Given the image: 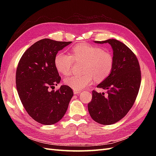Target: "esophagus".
Returning a JSON list of instances; mask_svg holds the SVG:
<instances>
[{
	"mask_svg": "<svg viewBox=\"0 0 156 156\" xmlns=\"http://www.w3.org/2000/svg\"><path fill=\"white\" fill-rule=\"evenodd\" d=\"M81 91L80 90H74V94H78L79 93H80Z\"/></svg>",
	"mask_w": 156,
	"mask_h": 156,
	"instance_id": "34e87169",
	"label": "esophagus"
}]
</instances>
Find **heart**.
Listing matches in <instances>:
<instances>
[{"instance_id": "1", "label": "heart", "mask_w": 156, "mask_h": 156, "mask_svg": "<svg viewBox=\"0 0 156 156\" xmlns=\"http://www.w3.org/2000/svg\"><path fill=\"white\" fill-rule=\"evenodd\" d=\"M74 61L85 62L82 76L72 75L66 78V85L80 90L92 84L94 78L97 82L105 80L113 68L114 59L110 52L101 48L87 44H81L73 48L69 55L59 52L54 60L57 70L62 74H69Z\"/></svg>"}]
</instances>
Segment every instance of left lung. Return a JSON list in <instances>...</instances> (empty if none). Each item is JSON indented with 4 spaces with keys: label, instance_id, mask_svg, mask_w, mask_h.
Masks as SVG:
<instances>
[{
    "label": "left lung",
    "instance_id": "1",
    "mask_svg": "<svg viewBox=\"0 0 156 156\" xmlns=\"http://www.w3.org/2000/svg\"><path fill=\"white\" fill-rule=\"evenodd\" d=\"M94 42L111 45L114 64L111 74L97 85L107 94L92 91L88 109L94 121L112 125L123 118L134 104L141 84L140 67L133 52L122 42L114 39Z\"/></svg>",
    "mask_w": 156,
    "mask_h": 156
}]
</instances>
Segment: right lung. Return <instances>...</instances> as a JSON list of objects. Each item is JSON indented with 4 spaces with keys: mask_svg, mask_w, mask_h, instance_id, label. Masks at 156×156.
Wrapping results in <instances>:
<instances>
[{
    "mask_svg": "<svg viewBox=\"0 0 156 156\" xmlns=\"http://www.w3.org/2000/svg\"><path fill=\"white\" fill-rule=\"evenodd\" d=\"M72 41H57L44 39L25 51L16 72V86L19 98L26 111L35 121L45 125L61 120L73 97L72 88L62 85L54 60L59 50Z\"/></svg>",
    "mask_w": 156,
    "mask_h": 156,
    "instance_id": "obj_1",
    "label": "right lung"
}]
</instances>
